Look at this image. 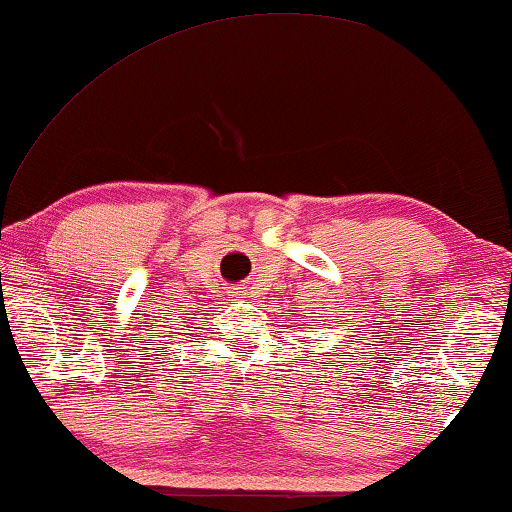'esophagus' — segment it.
I'll return each instance as SVG.
<instances>
[{
	"label": "esophagus",
	"instance_id": "esophagus-1",
	"mask_svg": "<svg viewBox=\"0 0 512 512\" xmlns=\"http://www.w3.org/2000/svg\"><path fill=\"white\" fill-rule=\"evenodd\" d=\"M232 298H246L248 296V287H232L230 289Z\"/></svg>",
	"mask_w": 512,
	"mask_h": 512
}]
</instances>
